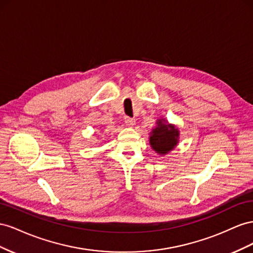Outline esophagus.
Instances as JSON below:
<instances>
[{
  "instance_id": "esophagus-1",
  "label": "esophagus",
  "mask_w": 253,
  "mask_h": 253,
  "mask_svg": "<svg viewBox=\"0 0 253 253\" xmlns=\"http://www.w3.org/2000/svg\"><path fill=\"white\" fill-rule=\"evenodd\" d=\"M124 120H125L126 125L128 127H133L135 125V120L134 119H131V118H129V117H125Z\"/></svg>"
}]
</instances>
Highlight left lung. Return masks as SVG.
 <instances>
[{"label":"left lung","instance_id":"1","mask_svg":"<svg viewBox=\"0 0 253 253\" xmlns=\"http://www.w3.org/2000/svg\"><path fill=\"white\" fill-rule=\"evenodd\" d=\"M156 124L149 132V144L153 150L162 157L169 154L178 145L180 131L176 125L169 124L168 120L162 118L157 120Z\"/></svg>","mask_w":253,"mask_h":253}]
</instances>
